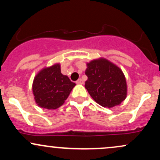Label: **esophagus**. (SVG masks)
<instances>
[{"mask_svg": "<svg viewBox=\"0 0 160 160\" xmlns=\"http://www.w3.org/2000/svg\"><path fill=\"white\" fill-rule=\"evenodd\" d=\"M76 83L77 84H82L83 83V81H82V79H79V80H78L76 81Z\"/></svg>", "mask_w": 160, "mask_h": 160, "instance_id": "esophagus-1", "label": "esophagus"}]
</instances>
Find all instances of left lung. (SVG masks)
Segmentation results:
<instances>
[{
	"mask_svg": "<svg viewBox=\"0 0 160 160\" xmlns=\"http://www.w3.org/2000/svg\"><path fill=\"white\" fill-rule=\"evenodd\" d=\"M86 67L85 88L96 103L111 108L126 99L127 83L120 68L102 57L87 62Z\"/></svg>",
	"mask_w": 160,
	"mask_h": 160,
	"instance_id": "left-lung-1",
	"label": "left lung"
}]
</instances>
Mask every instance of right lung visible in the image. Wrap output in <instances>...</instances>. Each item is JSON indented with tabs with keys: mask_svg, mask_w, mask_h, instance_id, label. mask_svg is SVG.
Masks as SVG:
<instances>
[{
	"mask_svg": "<svg viewBox=\"0 0 160 160\" xmlns=\"http://www.w3.org/2000/svg\"><path fill=\"white\" fill-rule=\"evenodd\" d=\"M75 86L62 74L60 63H56L38 71L33 80L32 93L40 108L55 110L65 103Z\"/></svg>",
	"mask_w": 160,
	"mask_h": 160,
	"instance_id": "1",
	"label": "right lung"
}]
</instances>
